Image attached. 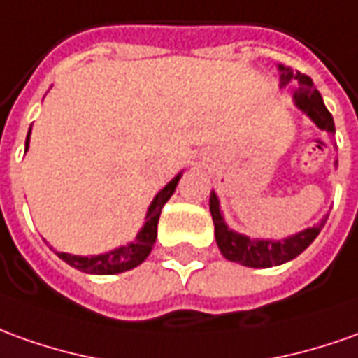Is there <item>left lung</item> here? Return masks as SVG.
<instances>
[{
  "label": "left lung",
  "instance_id": "8db88e82",
  "mask_svg": "<svg viewBox=\"0 0 358 358\" xmlns=\"http://www.w3.org/2000/svg\"><path fill=\"white\" fill-rule=\"evenodd\" d=\"M278 71H280V87L288 85L290 81H296V87H292V101H294L296 108H300L320 130H325L329 136H334V117L325 108L324 99H322L320 91L314 87L312 80L300 71L294 73L282 64H278ZM210 214L214 220V236H216V243H218L222 255L228 261H236L243 267L253 268L275 267V265H282V263L298 257L317 238V234L322 231L325 220H327V216H324L312 228L296 231L282 240H259V238H250L245 234L228 228V224L222 216L218 194L214 191L210 193Z\"/></svg>",
  "mask_w": 358,
  "mask_h": 358
}]
</instances>
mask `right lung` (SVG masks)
I'll use <instances>...</instances> for the list:
<instances>
[{
	"instance_id": "right-lung-1",
	"label": "right lung",
	"mask_w": 358,
	"mask_h": 358,
	"mask_svg": "<svg viewBox=\"0 0 358 358\" xmlns=\"http://www.w3.org/2000/svg\"><path fill=\"white\" fill-rule=\"evenodd\" d=\"M29 142H31V130H29L27 140H24V152L29 150ZM181 175H183V171L175 175L173 179L155 194L152 204L148 206L144 226L140 228L136 238L130 243L115 248L107 253H99V255H71V253L56 251L58 257L66 261L70 267L78 268L81 273H87V275H118V273L130 271V268L138 267L140 263H144L152 248H154L155 238H157V220H159L162 208L175 193V187L179 183Z\"/></svg>"
}]
</instances>
